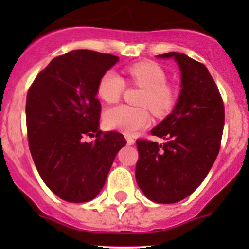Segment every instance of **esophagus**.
I'll return each instance as SVG.
<instances>
[{
	"label": "esophagus",
	"instance_id": "esophagus-1",
	"mask_svg": "<svg viewBox=\"0 0 249 249\" xmlns=\"http://www.w3.org/2000/svg\"><path fill=\"white\" fill-rule=\"evenodd\" d=\"M126 142H127V144H129V145H132L135 143V140L132 139L131 136H126Z\"/></svg>",
	"mask_w": 249,
	"mask_h": 249
}]
</instances>
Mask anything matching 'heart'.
Masks as SVG:
<instances>
[{
	"instance_id": "b5f03b06",
	"label": "heart",
	"mask_w": 249,
	"mask_h": 249,
	"mask_svg": "<svg viewBox=\"0 0 249 249\" xmlns=\"http://www.w3.org/2000/svg\"><path fill=\"white\" fill-rule=\"evenodd\" d=\"M126 72L130 82L144 89L141 99L142 106L149 107L158 115L167 114L175 107L176 92L167 84V76L161 66L153 61H141L127 66ZM124 89V79L113 70L105 72L97 84V94L108 104L119 101ZM104 119L109 129L126 135L135 134L152 122L147 108H135L127 105L106 110Z\"/></svg>"
}]
</instances>
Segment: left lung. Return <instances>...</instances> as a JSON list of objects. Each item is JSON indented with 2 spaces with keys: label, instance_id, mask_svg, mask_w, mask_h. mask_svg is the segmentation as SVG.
<instances>
[{
  "label": "left lung",
  "instance_id": "left-lung-1",
  "mask_svg": "<svg viewBox=\"0 0 249 249\" xmlns=\"http://www.w3.org/2000/svg\"><path fill=\"white\" fill-rule=\"evenodd\" d=\"M173 57L180 70V94L171 114L152 130L164 144L137 140L136 182L158 203H175L189 196L210 172L220 148L224 104L207 67L182 53Z\"/></svg>",
  "mask_w": 249,
  "mask_h": 249
}]
</instances>
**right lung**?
Wrapping results in <instances>:
<instances>
[{"instance_id": "add662e5", "label": "right lung", "mask_w": 249, "mask_h": 249, "mask_svg": "<svg viewBox=\"0 0 249 249\" xmlns=\"http://www.w3.org/2000/svg\"><path fill=\"white\" fill-rule=\"evenodd\" d=\"M119 60L94 50L54 57L26 97L29 147L47 187L67 202H87L104 188L117 153L126 144L119 132L99 129L97 84ZM95 136L94 142H84Z\"/></svg>"}]
</instances>
